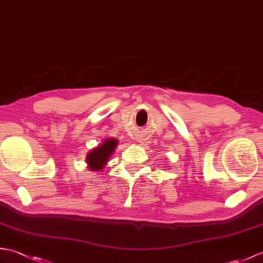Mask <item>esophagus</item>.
<instances>
[{
	"label": "esophagus",
	"instance_id": "esophagus-1",
	"mask_svg": "<svg viewBox=\"0 0 263 263\" xmlns=\"http://www.w3.org/2000/svg\"><path fill=\"white\" fill-rule=\"evenodd\" d=\"M137 141H141V140H138V139H137Z\"/></svg>",
	"mask_w": 263,
	"mask_h": 263
}]
</instances>
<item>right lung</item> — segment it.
Listing matches in <instances>:
<instances>
[{
  "mask_svg": "<svg viewBox=\"0 0 263 263\" xmlns=\"http://www.w3.org/2000/svg\"><path fill=\"white\" fill-rule=\"evenodd\" d=\"M117 146V140L114 138H108L99 144L98 147L93 148L90 153L87 155L88 168L90 171L100 172L107 163L110 155L114 153V149Z\"/></svg>",
  "mask_w": 263,
  "mask_h": 263,
  "instance_id": "1",
  "label": "right lung"
}]
</instances>
